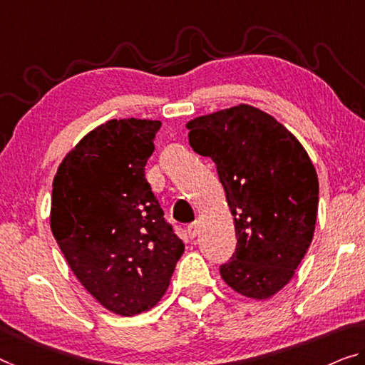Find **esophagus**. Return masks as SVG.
Instances as JSON below:
<instances>
[{"label":"esophagus","instance_id":"obj_1","mask_svg":"<svg viewBox=\"0 0 365 365\" xmlns=\"http://www.w3.org/2000/svg\"><path fill=\"white\" fill-rule=\"evenodd\" d=\"M199 232H200V222H197V220H195L194 223H190V225L187 227L189 238H195L199 235Z\"/></svg>","mask_w":365,"mask_h":365}]
</instances>
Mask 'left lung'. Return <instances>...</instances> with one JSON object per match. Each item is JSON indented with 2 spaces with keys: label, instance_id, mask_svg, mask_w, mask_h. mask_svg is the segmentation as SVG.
<instances>
[{
  "label": "left lung",
  "instance_id": "obj_1",
  "mask_svg": "<svg viewBox=\"0 0 365 365\" xmlns=\"http://www.w3.org/2000/svg\"><path fill=\"white\" fill-rule=\"evenodd\" d=\"M186 127L195 153L215 163L235 217L237 250L220 276L235 292L269 299L294 277L313 240L315 166L287 128L253 106L195 117Z\"/></svg>",
  "mask_w": 365,
  "mask_h": 365
}]
</instances>
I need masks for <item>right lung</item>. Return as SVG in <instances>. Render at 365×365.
I'll return each instance as SVG.
<instances>
[{
  "mask_svg": "<svg viewBox=\"0 0 365 365\" xmlns=\"http://www.w3.org/2000/svg\"><path fill=\"white\" fill-rule=\"evenodd\" d=\"M160 120L112 119L80 140L53 178L50 228L101 305L132 317L165 295L184 243L145 179Z\"/></svg>",
  "mask_w": 365,
  "mask_h": 365,
  "instance_id": "obj_1",
  "label": "right lung"
}]
</instances>
